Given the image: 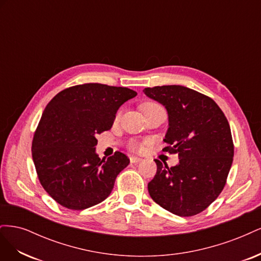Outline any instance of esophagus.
Masks as SVG:
<instances>
[{
    "mask_svg": "<svg viewBox=\"0 0 261 261\" xmlns=\"http://www.w3.org/2000/svg\"><path fill=\"white\" fill-rule=\"evenodd\" d=\"M129 160H130L132 163H139V162L143 161V159H141V158L136 156V155H132V156L129 158Z\"/></svg>",
    "mask_w": 261,
    "mask_h": 261,
    "instance_id": "obj_1",
    "label": "esophagus"
}]
</instances>
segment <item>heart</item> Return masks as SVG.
<instances>
[{
	"label": "heart",
	"instance_id": "1",
	"mask_svg": "<svg viewBox=\"0 0 261 261\" xmlns=\"http://www.w3.org/2000/svg\"><path fill=\"white\" fill-rule=\"evenodd\" d=\"M152 105H154V103H146V105H144V107H146V106H152ZM132 147H133L134 149H139V146H138L137 144H133Z\"/></svg>",
	"mask_w": 261,
	"mask_h": 261
}]
</instances>
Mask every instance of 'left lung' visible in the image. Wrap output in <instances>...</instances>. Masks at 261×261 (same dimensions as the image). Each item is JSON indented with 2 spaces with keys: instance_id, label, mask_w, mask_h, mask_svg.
Segmentation results:
<instances>
[{
  "instance_id": "obj_1",
  "label": "left lung",
  "mask_w": 261,
  "mask_h": 261,
  "mask_svg": "<svg viewBox=\"0 0 261 261\" xmlns=\"http://www.w3.org/2000/svg\"><path fill=\"white\" fill-rule=\"evenodd\" d=\"M146 96L168 112L165 151L177 152L179 162L169 168L159 160L148 183L154 202L179 217H192L217 199L233 162L231 128L211 98L179 85L145 88Z\"/></svg>"
}]
</instances>
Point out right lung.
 <instances>
[{"instance_id":"1","label":"right lung","mask_w":261,"mask_h":261,"mask_svg":"<svg viewBox=\"0 0 261 261\" xmlns=\"http://www.w3.org/2000/svg\"><path fill=\"white\" fill-rule=\"evenodd\" d=\"M136 96L125 87L85 84L59 92L45 107L31 151L42 187L61 206L84 210L111 194L129 159L120 151L100 159L96 137L112 127L117 110Z\"/></svg>"}]
</instances>
